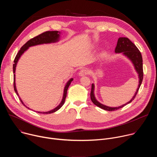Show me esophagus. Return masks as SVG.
<instances>
[{
  "label": "esophagus",
  "instance_id": "34e87169",
  "mask_svg": "<svg viewBox=\"0 0 157 157\" xmlns=\"http://www.w3.org/2000/svg\"><path fill=\"white\" fill-rule=\"evenodd\" d=\"M88 74V71L86 69H82L81 70L79 73V75L80 76H85L87 75Z\"/></svg>",
  "mask_w": 157,
  "mask_h": 157
}]
</instances>
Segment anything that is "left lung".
<instances>
[{"instance_id": "obj_1", "label": "left lung", "mask_w": 157, "mask_h": 157, "mask_svg": "<svg viewBox=\"0 0 157 157\" xmlns=\"http://www.w3.org/2000/svg\"><path fill=\"white\" fill-rule=\"evenodd\" d=\"M115 52L116 53H123L124 55H125L126 56H127L133 63L134 67L137 71V72L139 74V86L137 89V91L136 94H134L132 99L126 104L118 107H110L106 106L105 105H103L101 103H99L95 98L94 94V84L91 86V99L92 102L94 103V104L96 105L98 107L105 110L108 111H114L116 110L117 109H119L121 108H122L125 105H126L127 104L130 103L134 99H135L139 89L141 86L143 78H144V71H143V60H142V56L141 55V53L137 48V47L136 46V44H134L128 38L126 37H120L118 39L117 46L115 48Z\"/></svg>"}]
</instances>
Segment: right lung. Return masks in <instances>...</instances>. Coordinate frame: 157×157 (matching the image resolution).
Instances as JSON below:
<instances>
[{
    "label": "right lung",
    "instance_id": "add662e5",
    "mask_svg": "<svg viewBox=\"0 0 157 157\" xmlns=\"http://www.w3.org/2000/svg\"><path fill=\"white\" fill-rule=\"evenodd\" d=\"M58 33H59V32H58V31H47V32H43V33L38 35V36L30 39L25 44H24V45L21 47L20 50L18 51V53L17 54V55H16V56L14 59V61H13L14 64H13V73H15V72L16 65H17V63L20 57L21 56V55L22 54L24 53L25 51H26L30 47H32V46H35V45H37V44H43V43H50L57 41L58 40V38H59V35L58 34ZM73 80V79L71 78L68 81V82L66 83V84L64 87V89L63 99H62L61 103L56 108H55L54 109H53L52 110L48 111V112H36V113H40V114H48L53 113H55V112H56V110H58V109H59L64 103L65 99L66 98L67 91H68V87H69V86H70V84H71V82ZM13 87H14L15 92L16 93L17 95H18V96L19 98V99L21 101V102L22 103V104H23L24 106H25L27 108L30 109L24 104V103L22 102L21 99H20V96H18V94L17 93V89H16V86H15V74L13 75Z\"/></svg>",
    "mask_w": 157,
    "mask_h": 157
}]
</instances>
